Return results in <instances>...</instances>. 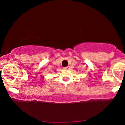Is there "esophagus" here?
<instances>
[{
  "label": "esophagus",
  "mask_w": 125,
  "mask_h": 125,
  "mask_svg": "<svg viewBox=\"0 0 125 125\" xmlns=\"http://www.w3.org/2000/svg\"><path fill=\"white\" fill-rule=\"evenodd\" d=\"M63 69H64V70H69V69H70V66H66V67H64Z\"/></svg>",
  "instance_id": "obj_1"
}]
</instances>
